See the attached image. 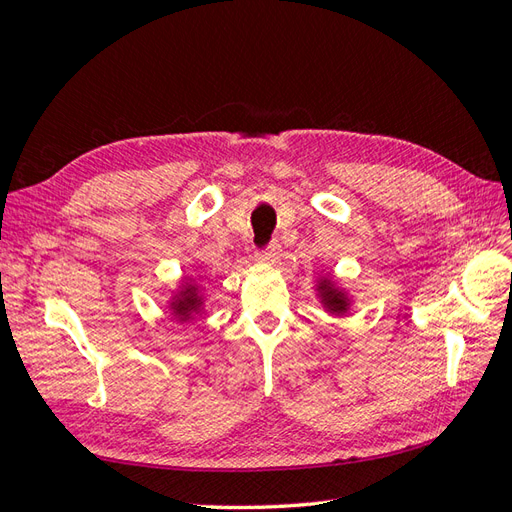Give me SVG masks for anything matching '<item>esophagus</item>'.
Here are the masks:
<instances>
[{
	"instance_id": "34e87169",
	"label": "esophagus",
	"mask_w": 512,
	"mask_h": 512,
	"mask_svg": "<svg viewBox=\"0 0 512 512\" xmlns=\"http://www.w3.org/2000/svg\"><path fill=\"white\" fill-rule=\"evenodd\" d=\"M277 256H280V243L277 241H271L267 247H262V250L258 252V260H262V262H275Z\"/></svg>"
}]
</instances>
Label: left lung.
<instances>
[{
	"label": "left lung",
	"mask_w": 512,
	"mask_h": 512,
	"mask_svg": "<svg viewBox=\"0 0 512 512\" xmlns=\"http://www.w3.org/2000/svg\"><path fill=\"white\" fill-rule=\"evenodd\" d=\"M318 288H320V292H322L324 305H327L329 309H333V312H337V314L346 312L348 301H346V294H344L342 290H335L327 280H324Z\"/></svg>",
	"instance_id": "obj_1"
}]
</instances>
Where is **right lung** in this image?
<instances>
[{
    "instance_id": "right-lung-1",
    "label": "right lung",
    "mask_w": 512,
    "mask_h": 512,
    "mask_svg": "<svg viewBox=\"0 0 512 512\" xmlns=\"http://www.w3.org/2000/svg\"><path fill=\"white\" fill-rule=\"evenodd\" d=\"M200 305H203V301H200V297L196 294V288L188 284L179 292V297L170 307H173V312L179 320H190L192 314L200 312Z\"/></svg>"
}]
</instances>
